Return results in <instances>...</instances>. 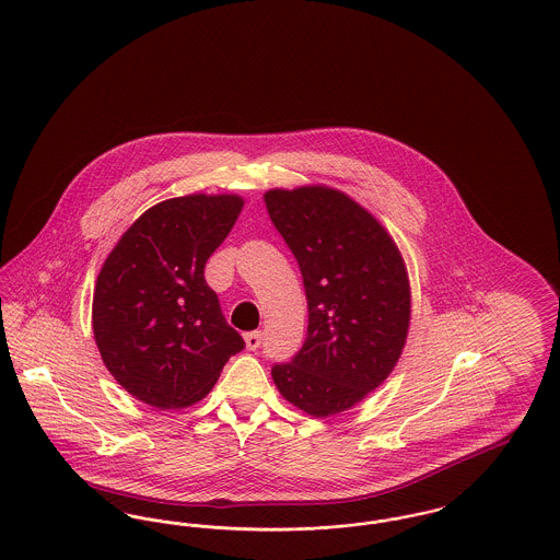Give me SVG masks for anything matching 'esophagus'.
Instances as JSON below:
<instances>
[{
  "mask_svg": "<svg viewBox=\"0 0 560 560\" xmlns=\"http://www.w3.org/2000/svg\"><path fill=\"white\" fill-rule=\"evenodd\" d=\"M245 347L247 350H256V348H260L262 345V334L260 331H249V334H245Z\"/></svg>",
  "mask_w": 560,
  "mask_h": 560,
  "instance_id": "obj_1",
  "label": "esophagus"
}]
</instances>
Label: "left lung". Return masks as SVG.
Wrapping results in <instances>:
<instances>
[{
  "instance_id": "obj_1",
  "label": "left lung",
  "mask_w": 560,
  "mask_h": 560,
  "mask_svg": "<svg viewBox=\"0 0 560 560\" xmlns=\"http://www.w3.org/2000/svg\"><path fill=\"white\" fill-rule=\"evenodd\" d=\"M265 203L308 302L306 342L272 368L275 386L313 418L342 413L399 363L411 320L405 260L382 222L338 188H270Z\"/></svg>"
}]
</instances>
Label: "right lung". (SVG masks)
Returning <instances> with one entry per match:
<instances>
[{
  "mask_svg": "<svg viewBox=\"0 0 560 560\" xmlns=\"http://www.w3.org/2000/svg\"><path fill=\"white\" fill-rule=\"evenodd\" d=\"M243 210L241 195L192 192L140 213L98 272L92 329L117 384L155 409L203 399L243 338L203 268Z\"/></svg>",
  "mask_w": 560,
  "mask_h": 560,
  "instance_id": "add662e5",
  "label": "right lung"
}]
</instances>
